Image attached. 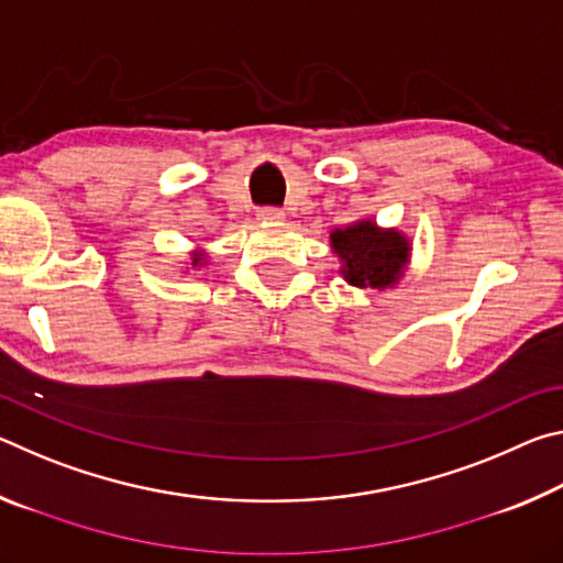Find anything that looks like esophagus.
<instances>
[{"instance_id":"1","label":"esophagus","mask_w":563,"mask_h":563,"mask_svg":"<svg viewBox=\"0 0 563 563\" xmlns=\"http://www.w3.org/2000/svg\"><path fill=\"white\" fill-rule=\"evenodd\" d=\"M258 218H261V221H283L285 213L280 211V208H273V206H268V208H261V211H258Z\"/></svg>"}]
</instances>
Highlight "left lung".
I'll list each match as a JSON object with an SVG mask.
<instances>
[{
  "label": "left lung",
  "instance_id": "8db88e82",
  "mask_svg": "<svg viewBox=\"0 0 563 563\" xmlns=\"http://www.w3.org/2000/svg\"><path fill=\"white\" fill-rule=\"evenodd\" d=\"M342 261V275L357 288H387L402 273L409 243L397 231H377L375 223L362 221L330 235Z\"/></svg>",
  "mask_w": 563,
  "mask_h": 563
}]
</instances>
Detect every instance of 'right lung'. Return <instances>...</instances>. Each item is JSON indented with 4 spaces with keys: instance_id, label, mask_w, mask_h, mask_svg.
Wrapping results in <instances>:
<instances>
[{
    "instance_id": "1",
    "label": "right lung",
    "mask_w": 563,
    "mask_h": 563,
    "mask_svg": "<svg viewBox=\"0 0 563 563\" xmlns=\"http://www.w3.org/2000/svg\"><path fill=\"white\" fill-rule=\"evenodd\" d=\"M198 261H201V255H196V258H194V265H196Z\"/></svg>"
}]
</instances>
